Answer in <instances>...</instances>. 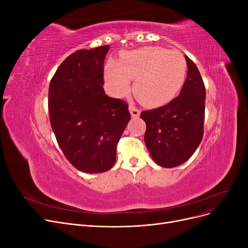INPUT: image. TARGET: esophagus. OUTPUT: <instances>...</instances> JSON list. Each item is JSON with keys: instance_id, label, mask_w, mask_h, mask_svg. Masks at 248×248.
<instances>
[{"instance_id": "obj_1", "label": "esophagus", "mask_w": 248, "mask_h": 248, "mask_svg": "<svg viewBox=\"0 0 248 248\" xmlns=\"http://www.w3.org/2000/svg\"><path fill=\"white\" fill-rule=\"evenodd\" d=\"M129 111H130L132 118H139L140 115V110L133 106L129 107Z\"/></svg>"}]
</instances>
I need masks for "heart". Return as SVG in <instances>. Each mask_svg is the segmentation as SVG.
Returning <instances> with one entry per match:
<instances>
[{
    "label": "heart",
    "instance_id": "1",
    "mask_svg": "<svg viewBox=\"0 0 248 248\" xmlns=\"http://www.w3.org/2000/svg\"><path fill=\"white\" fill-rule=\"evenodd\" d=\"M187 65L179 51L161 47H145L127 51L119 64L109 62L104 77L111 92L124 96L130 91V79L138 99L148 107L170 102L181 89Z\"/></svg>",
    "mask_w": 248,
    "mask_h": 248
}]
</instances>
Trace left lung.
<instances>
[{
  "instance_id": "1",
  "label": "left lung",
  "mask_w": 248,
  "mask_h": 248,
  "mask_svg": "<svg viewBox=\"0 0 248 248\" xmlns=\"http://www.w3.org/2000/svg\"><path fill=\"white\" fill-rule=\"evenodd\" d=\"M187 76L179 96L161 108L140 112L145 144L155 163L175 168L196 152L204 134L206 89L201 73L185 56Z\"/></svg>"
}]
</instances>
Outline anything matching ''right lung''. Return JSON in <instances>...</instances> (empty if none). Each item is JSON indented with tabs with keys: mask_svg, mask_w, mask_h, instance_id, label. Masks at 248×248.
I'll list each match as a JSON object with an SVG mask.
<instances>
[{
	"mask_svg": "<svg viewBox=\"0 0 248 248\" xmlns=\"http://www.w3.org/2000/svg\"><path fill=\"white\" fill-rule=\"evenodd\" d=\"M109 46L67 57L52 77L48 111L59 147L72 166L95 174L116 162L117 144L130 114L127 103L103 90V62Z\"/></svg>",
	"mask_w": 248,
	"mask_h": 248,
	"instance_id": "1",
	"label": "right lung"
}]
</instances>
